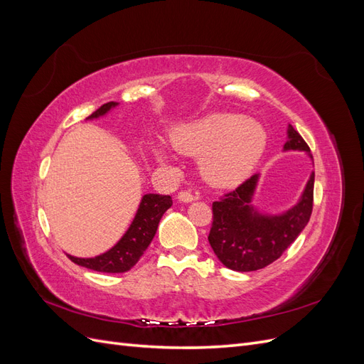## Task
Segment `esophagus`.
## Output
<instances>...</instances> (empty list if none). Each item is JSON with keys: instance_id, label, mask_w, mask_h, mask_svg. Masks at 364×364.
Returning a JSON list of instances; mask_svg holds the SVG:
<instances>
[{"instance_id": "1", "label": "esophagus", "mask_w": 364, "mask_h": 364, "mask_svg": "<svg viewBox=\"0 0 364 364\" xmlns=\"http://www.w3.org/2000/svg\"><path fill=\"white\" fill-rule=\"evenodd\" d=\"M178 199H179L181 202L188 203V202L196 200L197 196H196L193 191H190V190H182V191H179V194H178Z\"/></svg>"}]
</instances>
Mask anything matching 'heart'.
<instances>
[{
	"mask_svg": "<svg viewBox=\"0 0 364 364\" xmlns=\"http://www.w3.org/2000/svg\"><path fill=\"white\" fill-rule=\"evenodd\" d=\"M173 147L185 155L200 158L206 181L218 186L245 179L262 155L267 134L261 124L234 114L209 115L173 134ZM161 161H167L159 153Z\"/></svg>",
	"mask_w": 364,
	"mask_h": 364,
	"instance_id": "1",
	"label": "heart"
}]
</instances>
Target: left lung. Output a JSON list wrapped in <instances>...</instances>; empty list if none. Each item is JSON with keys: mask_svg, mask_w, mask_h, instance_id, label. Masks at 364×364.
I'll return each instance as SVG.
<instances>
[{"mask_svg": "<svg viewBox=\"0 0 364 364\" xmlns=\"http://www.w3.org/2000/svg\"><path fill=\"white\" fill-rule=\"evenodd\" d=\"M284 149L310 153L305 139L291 126ZM257 179V174L252 176L235 190L226 193L222 200L213 203V225L208 241L223 266L235 272L264 269L277 261L302 232L313 211L314 173L301 202L278 217L259 215L249 206Z\"/></svg>", "mask_w": 364, "mask_h": 364, "instance_id": "1", "label": "left lung"}]
</instances>
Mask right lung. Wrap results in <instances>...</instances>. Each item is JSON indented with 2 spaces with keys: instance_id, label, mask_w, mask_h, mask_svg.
I'll return each mask as SVG.
<instances>
[{
  "instance_id": "1",
  "label": "right lung",
  "mask_w": 364,
  "mask_h": 364,
  "mask_svg": "<svg viewBox=\"0 0 364 364\" xmlns=\"http://www.w3.org/2000/svg\"><path fill=\"white\" fill-rule=\"evenodd\" d=\"M115 102H109L97 109L90 115V118H97L106 114L109 109L115 106ZM173 205L170 196L162 194H146L142 197L138 213L132 222L127 232L123 235L118 243L107 250L103 255L95 258H75L67 255L73 262L79 264L82 267L91 269L103 273H123L130 270L138 262L142 253L146 252L151 243L153 237L156 234L159 220L164 213Z\"/></svg>"
}]
</instances>
